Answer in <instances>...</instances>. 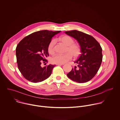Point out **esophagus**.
<instances>
[{"instance_id": "34e87169", "label": "esophagus", "mask_w": 120, "mask_h": 120, "mask_svg": "<svg viewBox=\"0 0 120 120\" xmlns=\"http://www.w3.org/2000/svg\"><path fill=\"white\" fill-rule=\"evenodd\" d=\"M64 64H56L57 65H63Z\"/></svg>"}]
</instances>
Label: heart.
Masks as SVG:
<instances>
[{
	"instance_id": "obj_1",
	"label": "heart",
	"mask_w": 120,
	"mask_h": 120,
	"mask_svg": "<svg viewBox=\"0 0 120 120\" xmlns=\"http://www.w3.org/2000/svg\"><path fill=\"white\" fill-rule=\"evenodd\" d=\"M59 40L64 45H67L66 53L64 54H56L52 58L51 62L55 64H64L71 59L72 56L74 58L78 57L81 53V49L80 45L74 43V40L70 36H63L59 38ZM56 40H51L48 45V52L53 55L55 53V45Z\"/></svg>"
}]
</instances>
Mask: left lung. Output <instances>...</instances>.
Instances as JSON below:
<instances>
[{"label":"left lung","instance_id":"8db88e82","mask_svg":"<svg viewBox=\"0 0 120 120\" xmlns=\"http://www.w3.org/2000/svg\"><path fill=\"white\" fill-rule=\"evenodd\" d=\"M65 33L75 38L81 49L79 58L75 62L77 66L73 68L67 76L78 83L88 82L99 69L102 60V48L94 37L87 34L75 30L66 31Z\"/></svg>","mask_w":120,"mask_h":120}]
</instances>
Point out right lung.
Returning <instances> with one entry per match:
<instances>
[{"mask_svg":"<svg viewBox=\"0 0 120 120\" xmlns=\"http://www.w3.org/2000/svg\"><path fill=\"white\" fill-rule=\"evenodd\" d=\"M60 32L47 30L35 32L24 38L17 45L16 57L19 69L27 80L36 83L51 75L56 65L50 64L42 67L41 64L48 62L46 58L49 56V43Z\"/></svg>","mask_w":120,"mask_h":120,"instance_id":"1","label":"right lung"}]
</instances>
